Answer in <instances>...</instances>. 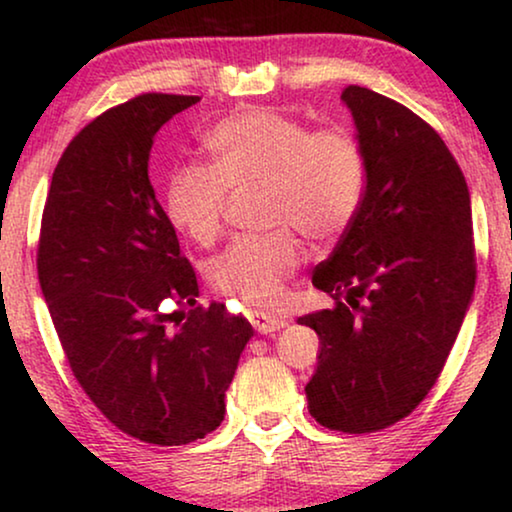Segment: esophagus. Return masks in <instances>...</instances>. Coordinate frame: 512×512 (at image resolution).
Instances as JSON below:
<instances>
[{
	"label": "esophagus",
	"mask_w": 512,
	"mask_h": 512,
	"mask_svg": "<svg viewBox=\"0 0 512 512\" xmlns=\"http://www.w3.org/2000/svg\"><path fill=\"white\" fill-rule=\"evenodd\" d=\"M251 324L256 326L258 333H275L279 328L286 326V319L279 317V314H272V312H263V310H256L251 312Z\"/></svg>",
	"instance_id": "obj_1"
}]
</instances>
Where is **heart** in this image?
<instances>
[{"label":"heart","mask_w":512,"mask_h":512,"mask_svg":"<svg viewBox=\"0 0 512 512\" xmlns=\"http://www.w3.org/2000/svg\"><path fill=\"white\" fill-rule=\"evenodd\" d=\"M212 167L184 165L167 179L172 226L209 247L223 235L234 193L263 188V221L279 226L244 235L209 263L214 289L247 305H272L303 258L298 228L312 242H333L359 216L368 193V156L345 128L312 130L275 109H244L205 137Z\"/></svg>","instance_id":"obj_1"}]
</instances>
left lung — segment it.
<instances>
[{
    "label": "left lung",
    "instance_id": "obj_1",
    "mask_svg": "<svg viewBox=\"0 0 512 512\" xmlns=\"http://www.w3.org/2000/svg\"><path fill=\"white\" fill-rule=\"evenodd\" d=\"M368 156V193L312 284L331 310L300 317L319 335L307 408L321 426L375 433L408 417L443 373L475 289L464 172L424 118L347 86Z\"/></svg>",
    "mask_w": 512,
    "mask_h": 512
}]
</instances>
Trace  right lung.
I'll list each match as a JSON object with an SVG mask.
<instances>
[{
	"instance_id": "add662e5",
	"label": "right lung",
	"mask_w": 512,
	"mask_h": 512,
	"mask_svg": "<svg viewBox=\"0 0 512 512\" xmlns=\"http://www.w3.org/2000/svg\"><path fill=\"white\" fill-rule=\"evenodd\" d=\"M198 95L144 93L90 121L58 160L37 247L69 368L116 429L149 445L205 438L251 335L198 277L149 179L153 137Z\"/></svg>"
}]
</instances>
